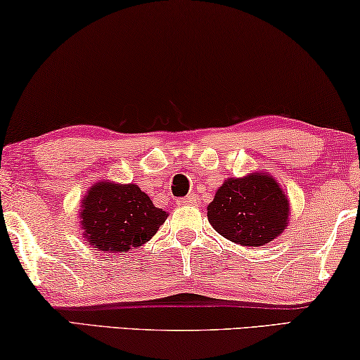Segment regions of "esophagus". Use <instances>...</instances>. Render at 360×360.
<instances>
[{"label": "esophagus", "mask_w": 360, "mask_h": 360, "mask_svg": "<svg viewBox=\"0 0 360 360\" xmlns=\"http://www.w3.org/2000/svg\"><path fill=\"white\" fill-rule=\"evenodd\" d=\"M181 203H182V205H197L198 200H197V197L192 194V195H187L186 198H182Z\"/></svg>", "instance_id": "obj_1"}]
</instances>
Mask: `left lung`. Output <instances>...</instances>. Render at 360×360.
<instances>
[{"mask_svg":"<svg viewBox=\"0 0 360 360\" xmlns=\"http://www.w3.org/2000/svg\"><path fill=\"white\" fill-rule=\"evenodd\" d=\"M207 217L223 238L259 248L286 229L289 200L273 176L250 173L224 181L207 207Z\"/></svg>","mask_w":360,"mask_h":360,"instance_id":"8db88e82","label":"left lung"}]
</instances>
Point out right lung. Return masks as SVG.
<instances>
[{"label": "right lung", "instance_id": "obj_1", "mask_svg": "<svg viewBox=\"0 0 360 360\" xmlns=\"http://www.w3.org/2000/svg\"><path fill=\"white\" fill-rule=\"evenodd\" d=\"M79 214L89 244L110 254L141 248L168 218L141 187L112 181H100L90 187Z\"/></svg>", "mask_w": 360, "mask_h": 360}]
</instances>
